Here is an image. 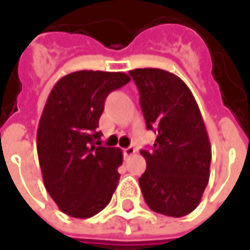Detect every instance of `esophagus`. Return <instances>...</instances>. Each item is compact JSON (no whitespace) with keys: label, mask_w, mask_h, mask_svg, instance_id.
Listing matches in <instances>:
<instances>
[{"label":"esophagus","mask_w":250,"mask_h":250,"mask_svg":"<svg viewBox=\"0 0 250 250\" xmlns=\"http://www.w3.org/2000/svg\"><path fill=\"white\" fill-rule=\"evenodd\" d=\"M135 151H136V150L133 149L132 146L126 147V149H124V157H125V159H128V157H130V156H133V154H135Z\"/></svg>","instance_id":"34e87169"}]
</instances>
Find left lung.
Instances as JSON below:
<instances>
[{
  "label": "left lung",
  "instance_id": "left-lung-1",
  "mask_svg": "<svg viewBox=\"0 0 250 250\" xmlns=\"http://www.w3.org/2000/svg\"><path fill=\"white\" fill-rule=\"evenodd\" d=\"M129 75L139 90L146 126L157 133L151 150L140 151L147 164L139 178L145 202L160 214L187 216L200 203L211 161L196 100L174 73L143 68Z\"/></svg>",
  "mask_w": 250,
  "mask_h": 250
}]
</instances>
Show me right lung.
Segmentation results:
<instances>
[{"label": "right lung", "mask_w": 250, "mask_h": 250, "mask_svg": "<svg viewBox=\"0 0 250 250\" xmlns=\"http://www.w3.org/2000/svg\"><path fill=\"white\" fill-rule=\"evenodd\" d=\"M124 72L78 71L55 83L37 129L44 187L60 210L89 218L110 203L122 151L101 146L99 120L111 91L129 82Z\"/></svg>", "instance_id": "right-lung-1"}]
</instances>
